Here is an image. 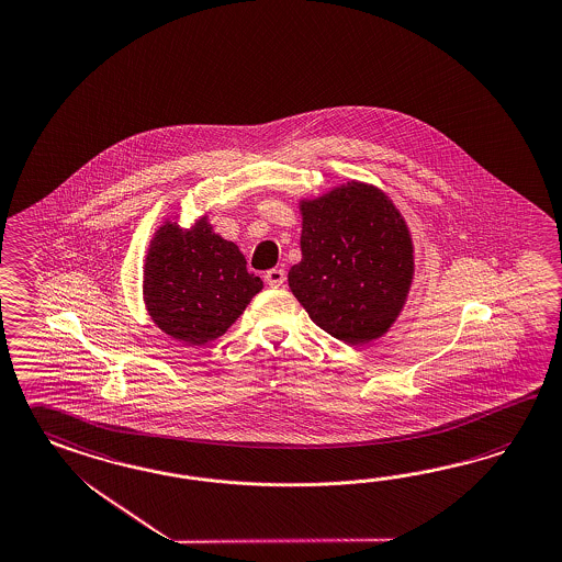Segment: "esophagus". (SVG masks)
Segmentation results:
<instances>
[{"label":"esophagus","mask_w":562,"mask_h":562,"mask_svg":"<svg viewBox=\"0 0 562 562\" xmlns=\"http://www.w3.org/2000/svg\"><path fill=\"white\" fill-rule=\"evenodd\" d=\"M265 281L271 288H283L285 285V271L283 269H271L265 274Z\"/></svg>","instance_id":"1"}]
</instances>
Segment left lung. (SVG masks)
Instances as JSON below:
<instances>
[{
    "mask_svg": "<svg viewBox=\"0 0 562 562\" xmlns=\"http://www.w3.org/2000/svg\"><path fill=\"white\" fill-rule=\"evenodd\" d=\"M302 260L289 288L324 331L346 345L383 336L400 316L414 273L402 214L385 193L348 183L302 203Z\"/></svg>",
    "mask_w": 562,
    "mask_h": 562,
    "instance_id": "left-lung-1",
    "label": "left lung"
}]
</instances>
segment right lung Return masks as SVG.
I'll return each instance as SVG.
<instances>
[{"label":"right lung","mask_w":562,"mask_h":562,"mask_svg":"<svg viewBox=\"0 0 562 562\" xmlns=\"http://www.w3.org/2000/svg\"><path fill=\"white\" fill-rule=\"evenodd\" d=\"M260 289L238 246L214 234L205 217L191 231L167 222L148 248L146 307L179 342L205 345L222 336Z\"/></svg>","instance_id":"1"}]
</instances>
